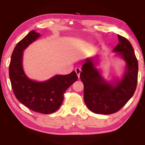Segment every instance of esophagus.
Listing matches in <instances>:
<instances>
[{"mask_svg":"<svg viewBox=\"0 0 145 145\" xmlns=\"http://www.w3.org/2000/svg\"><path fill=\"white\" fill-rule=\"evenodd\" d=\"M75 71L76 73H77L78 77H80V72H81V69H80V68H78V67H77V68H75Z\"/></svg>","mask_w":145,"mask_h":145,"instance_id":"obj_1","label":"esophagus"}]
</instances>
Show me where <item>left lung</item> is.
Returning a JSON list of instances; mask_svg holds the SVG:
<instances>
[{"instance_id":"8db88e82","label":"left lung","mask_w":145,"mask_h":145,"mask_svg":"<svg viewBox=\"0 0 145 145\" xmlns=\"http://www.w3.org/2000/svg\"><path fill=\"white\" fill-rule=\"evenodd\" d=\"M119 43L114 51L118 52L126 62L122 79L113 85L105 81L95 68L93 60L87 59L82 65L80 78L84 84V99L89 109L95 114H112L127 103L136 91L138 63L135 51L127 39L118 35Z\"/></svg>"}]
</instances>
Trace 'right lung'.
I'll use <instances>...</instances> for the list:
<instances>
[{
	"instance_id": "add662e5",
	"label": "right lung",
	"mask_w": 145,
	"mask_h": 145,
	"mask_svg": "<svg viewBox=\"0 0 145 145\" xmlns=\"http://www.w3.org/2000/svg\"><path fill=\"white\" fill-rule=\"evenodd\" d=\"M39 37V33L31 31L16 46L9 64V78L18 101L34 112L50 114L60 107L65 91L78 77L73 71L70 74L56 75L42 82L29 79L22 67L23 51Z\"/></svg>"
}]
</instances>
